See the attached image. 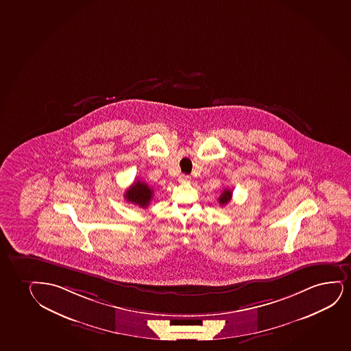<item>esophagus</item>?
I'll list each match as a JSON object with an SVG mask.
<instances>
[{"mask_svg": "<svg viewBox=\"0 0 351 351\" xmlns=\"http://www.w3.org/2000/svg\"><path fill=\"white\" fill-rule=\"evenodd\" d=\"M178 181L181 182V183H188V182L191 181V176L182 173V175H180V178H178Z\"/></svg>", "mask_w": 351, "mask_h": 351, "instance_id": "1", "label": "esophagus"}]
</instances>
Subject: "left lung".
<instances>
[{"label": "left lung", "mask_w": 351, "mask_h": 351, "mask_svg": "<svg viewBox=\"0 0 351 351\" xmlns=\"http://www.w3.org/2000/svg\"><path fill=\"white\" fill-rule=\"evenodd\" d=\"M230 199H232V191L225 189V191H222V194L220 195V197H219V204L221 206H225V204L230 202Z\"/></svg>", "instance_id": "left-lung-1"}]
</instances>
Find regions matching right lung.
<instances>
[{
    "instance_id": "1",
    "label": "right lung",
    "mask_w": 351,
    "mask_h": 351,
    "mask_svg": "<svg viewBox=\"0 0 351 351\" xmlns=\"http://www.w3.org/2000/svg\"><path fill=\"white\" fill-rule=\"evenodd\" d=\"M154 191L143 181L134 182V184L126 191L125 199L141 208H147L152 199Z\"/></svg>"
}]
</instances>
